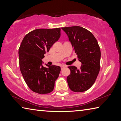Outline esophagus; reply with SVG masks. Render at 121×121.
<instances>
[{"label":"esophagus","mask_w":121,"mask_h":121,"mask_svg":"<svg viewBox=\"0 0 121 121\" xmlns=\"http://www.w3.org/2000/svg\"><path fill=\"white\" fill-rule=\"evenodd\" d=\"M65 67H66V66H65V65H61V70H62V69H64Z\"/></svg>","instance_id":"34e87169"}]
</instances>
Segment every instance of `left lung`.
I'll return each instance as SVG.
<instances>
[{
	"mask_svg": "<svg viewBox=\"0 0 121 121\" xmlns=\"http://www.w3.org/2000/svg\"><path fill=\"white\" fill-rule=\"evenodd\" d=\"M67 34L82 62L81 68L68 67L70 73L67 78L68 86L75 92L87 91L95 83L100 68L101 52L99 44L93 35L79 26L62 28Z\"/></svg>",
	"mask_w": 121,
	"mask_h": 121,
	"instance_id": "1",
	"label": "left lung"
}]
</instances>
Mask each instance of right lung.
<instances>
[{
	"label": "right lung",
	"instance_id": "obj_1",
	"mask_svg": "<svg viewBox=\"0 0 121 121\" xmlns=\"http://www.w3.org/2000/svg\"><path fill=\"white\" fill-rule=\"evenodd\" d=\"M61 36V29H37L24 36L19 50L20 69L30 89L40 95L52 92L61 71L60 67L42 65L44 54Z\"/></svg>",
	"mask_w": 121,
	"mask_h": 121
}]
</instances>
